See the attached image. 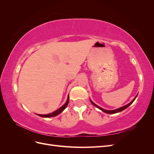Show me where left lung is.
Masks as SVG:
<instances>
[{
  "label": "left lung",
  "mask_w": 154,
  "mask_h": 154,
  "mask_svg": "<svg viewBox=\"0 0 154 154\" xmlns=\"http://www.w3.org/2000/svg\"><path fill=\"white\" fill-rule=\"evenodd\" d=\"M136 97H137V96L134 97V99L130 102V103H128V104H127V105H125V106H122V107H121V108H119V109H116V110H105V109H102V108H101L100 106H97V105H96L95 103H93V102L91 100V103H92V105H94L95 106H96L97 108H98L99 109H100L101 110H102V111H103L104 112H105V113H107V114H115V113H118V112H121V111H122V110H125V109H127V107H128L130 105H131L133 102H134V101L136 100Z\"/></svg>",
  "instance_id": "1"
}]
</instances>
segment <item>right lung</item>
I'll return each mask as SVG.
<instances>
[{
    "instance_id": "add662e5",
    "label": "right lung",
    "mask_w": 154,
    "mask_h": 154,
    "mask_svg": "<svg viewBox=\"0 0 154 154\" xmlns=\"http://www.w3.org/2000/svg\"><path fill=\"white\" fill-rule=\"evenodd\" d=\"M69 96H68V97H67V101L66 102V103H65L63 106H62L61 107H60V109H58V110L54 111L53 112L51 113V114H44V115H43V114H37V115L39 116H41V117H43V118H50V117H54V116H57V115H58L59 114L61 113L66 108L67 106V105H68V103H69Z\"/></svg>"
}]
</instances>
